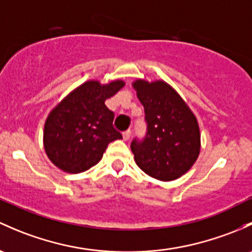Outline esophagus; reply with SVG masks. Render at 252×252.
<instances>
[{
  "instance_id": "obj_1",
  "label": "esophagus",
  "mask_w": 252,
  "mask_h": 252,
  "mask_svg": "<svg viewBox=\"0 0 252 252\" xmlns=\"http://www.w3.org/2000/svg\"><path fill=\"white\" fill-rule=\"evenodd\" d=\"M130 135H131L130 130L124 131V133H123V140H124V141H128V140L130 139Z\"/></svg>"
}]
</instances>
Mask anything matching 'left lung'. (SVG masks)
I'll use <instances>...</instances> for the list:
<instances>
[{
	"label": "left lung",
	"instance_id": "1",
	"mask_svg": "<svg viewBox=\"0 0 252 252\" xmlns=\"http://www.w3.org/2000/svg\"><path fill=\"white\" fill-rule=\"evenodd\" d=\"M145 108L146 134L130 148L139 168L160 181H171L189 170L200 150L197 119L180 95L164 82H134Z\"/></svg>",
	"mask_w": 252,
	"mask_h": 252
}]
</instances>
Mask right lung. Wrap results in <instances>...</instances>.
I'll return each instance as SVG.
<instances>
[{
  "mask_svg": "<svg viewBox=\"0 0 252 252\" xmlns=\"http://www.w3.org/2000/svg\"><path fill=\"white\" fill-rule=\"evenodd\" d=\"M122 81L101 86L89 81L67 95L44 124V150L66 173L86 171L99 163L110 142L122 139L113 126L115 113L105 100L123 88Z\"/></svg>",
  "mask_w": 252,
  "mask_h": 252,
  "instance_id": "obj_1",
  "label": "right lung"
}]
</instances>
